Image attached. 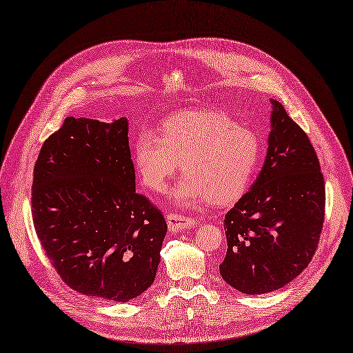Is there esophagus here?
Returning <instances> with one entry per match:
<instances>
[{
	"mask_svg": "<svg viewBox=\"0 0 353 353\" xmlns=\"http://www.w3.org/2000/svg\"><path fill=\"white\" fill-rule=\"evenodd\" d=\"M167 224H168L170 231L177 232V231H181V230H186L189 227H193L194 224H196V221H194L190 216L172 212V214L167 215Z\"/></svg>",
	"mask_w": 353,
	"mask_h": 353,
	"instance_id": "1",
	"label": "esophagus"
}]
</instances>
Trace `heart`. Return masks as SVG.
Instances as JSON below:
<instances>
[{"instance_id":"heart-1","label":"heart","mask_w":353,"mask_h":353,"mask_svg":"<svg viewBox=\"0 0 353 353\" xmlns=\"http://www.w3.org/2000/svg\"><path fill=\"white\" fill-rule=\"evenodd\" d=\"M260 150V139L250 128L224 113L198 110L168 117L160 135L152 129L139 130L134 160L141 181L154 192H163L181 164L186 173L172 190L180 208L206 201L228 205L249 189Z\"/></svg>"}]
</instances>
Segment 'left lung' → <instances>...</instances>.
Instances as JSON below:
<instances>
[{
    "label": "left lung",
    "mask_w": 353,
    "mask_h": 353,
    "mask_svg": "<svg viewBox=\"0 0 353 353\" xmlns=\"http://www.w3.org/2000/svg\"><path fill=\"white\" fill-rule=\"evenodd\" d=\"M272 101V129L262 172L225 214L223 279L243 294L272 292L311 262L324 223L325 188L307 134Z\"/></svg>",
    "instance_id": "obj_1"
}]
</instances>
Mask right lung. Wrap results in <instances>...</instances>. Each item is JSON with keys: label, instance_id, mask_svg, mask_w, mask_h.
<instances>
[{"label": "right lung", "instance_id": "add662e5", "mask_svg": "<svg viewBox=\"0 0 353 353\" xmlns=\"http://www.w3.org/2000/svg\"><path fill=\"white\" fill-rule=\"evenodd\" d=\"M32 216L48 259L71 290L128 303L154 282L167 224L135 192L125 117L63 121L33 168Z\"/></svg>", "mask_w": 353, "mask_h": 353}]
</instances>
